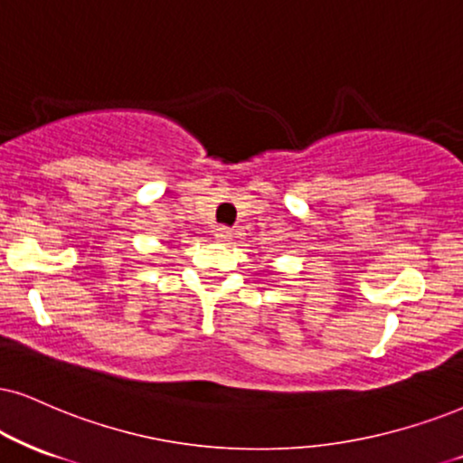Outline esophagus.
Listing matches in <instances>:
<instances>
[{
  "instance_id": "34e87169",
  "label": "esophagus",
  "mask_w": 463,
  "mask_h": 463,
  "mask_svg": "<svg viewBox=\"0 0 463 463\" xmlns=\"http://www.w3.org/2000/svg\"><path fill=\"white\" fill-rule=\"evenodd\" d=\"M214 238H216V241H230L232 230H230V227H216Z\"/></svg>"
}]
</instances>
